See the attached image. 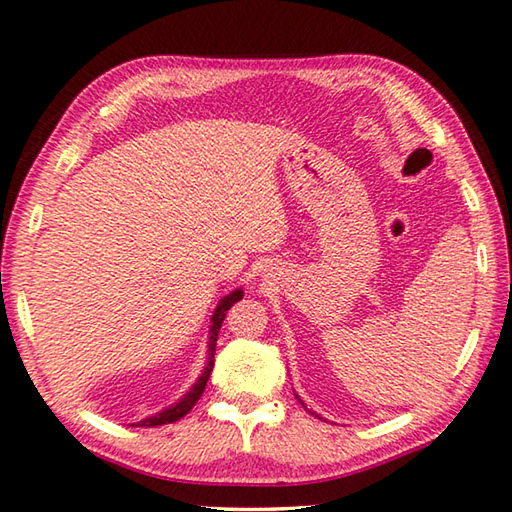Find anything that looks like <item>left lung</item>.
<instances>
[{
    "label": "left lung",
    "instance_id": "left-lung-1",
    "mask_svg": "<svg viewBox=\"0 0 512 512\" xmlns=\"http://www.w3.org/2000/svg\"><path fill=\"white\" fill-rule=\"evenodd\" d=\"M297 398H299V396H297ZM299 402H301V398H299ZM301 405H303V407H306V402H301ZM310 414H312V416H317V414H315V411H310Z\"/></svg>",
    "mask_w": 512,
    "mask_h": 512
}]
</instances>
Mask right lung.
I'll return each instance as SVG.
<instances>
[{
	"label": "right lung",
	"mask_w": 512,
	"mask_h": 512,
	"mask_svg": "<svg viewBox=\"0 0 512 512\" xmlns=\"http://www.w3.org/2000/svg\"><path fill=\"white\" fill-rule=\"evenodd\" d=\"M242 294H245V292H242L240 288H236L233 292H229L227 297H222L218 306H215L213 315H211V326H209V348H206V364H204V371L200 373V378L195 380L193 387L188 389L177 402H173V405H168L166 409H161V411H157V414L143 418V420H139V423H134V425H137V427L168 425V423H175V420H179V418H184L188 411L193 409L195 402L200 400V396L204 393L206 382H209V375L213 371L215 342H218V333H220V326H222V321H224V315H227V310L233 306V303L242 299Z\"/></svg>",
	"instance_id": "obj_1"
}]
</instances>
